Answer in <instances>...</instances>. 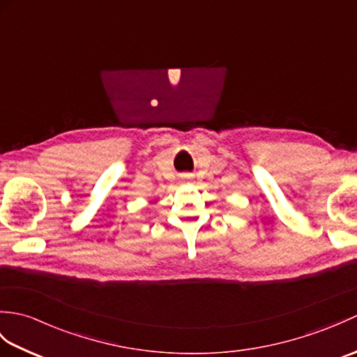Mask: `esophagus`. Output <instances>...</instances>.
I'll use <instances>...</instances> for the list:
<instances>
[{
  "label": "esophagus",
  "mask_w": 357,
  "mask_h": 357,
  "mask_svg": "<svg viewBox=\"0 0 357 357\" xmlns=\"http://www.w3.org/2000/svg\"><path fill=\"white\" fill-rule=\"evenodd\" d=\"M185 178H188V174H185Z\"/></svg>",
  "instance_id": "obj_1"
}]
</instances>
